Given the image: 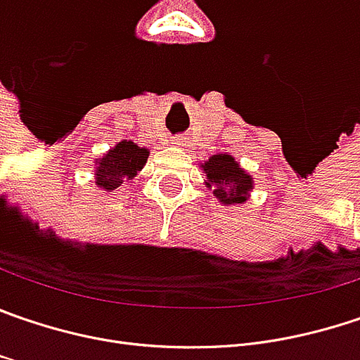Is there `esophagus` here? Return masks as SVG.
I'll list each match as a JSON object with an SVG mask.
<instances>
[{"label":"esophagus","instance_id":"esophagus-1","mask_svg":"<svg viewBox=\"0 0 360 360\" xmlns=\"http://www.w3.org/2000/svg\"><path fill=\"white\" fill-rule=\"evenodd\" d=\"M173 144H175L177 148H181V146L185 144V138H183V136H175V140H173Z\"/></svg>","mask_w":360,"mask_h":360}]
</instances>
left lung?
<instances>
[{
  "label": "left lung",
  "instance_id": "8db88e82",
  "mask_svg": "<svg viewBox=\"0 0 360 360\" xmlns=\"http://www.w3.org/2000/svg\"><path fill=\"white\" fill-rule=\"evenodd\" d=\"M200 167L205 173V187L212 189L222 205H240L250 198V191L255 189L252 175L244 171L232 155H212Z\"/></svg>",
  "mask_w": 360,
  "mask_h": 360
}]
</instances>
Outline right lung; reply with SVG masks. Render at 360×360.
Masks as SVG:
<instances>
[{
    "label": "right lung",
    "instance_id": "add662e5",
    "mask_svg": "<svg viewBox=\"0 0 360 360\" xmlns=\"http://www.w3.org/2000/svg\"><path fill=\"white\" fill-rule=\"evenodd\" d=\"M150 150L138 146L132 140H120L103 157L96 159V185L108 193H116L120 187L132 183L144 169Z\"/></svg>",
    "mask_w": 360,
    "mask_h": 360
}]
</instances>
